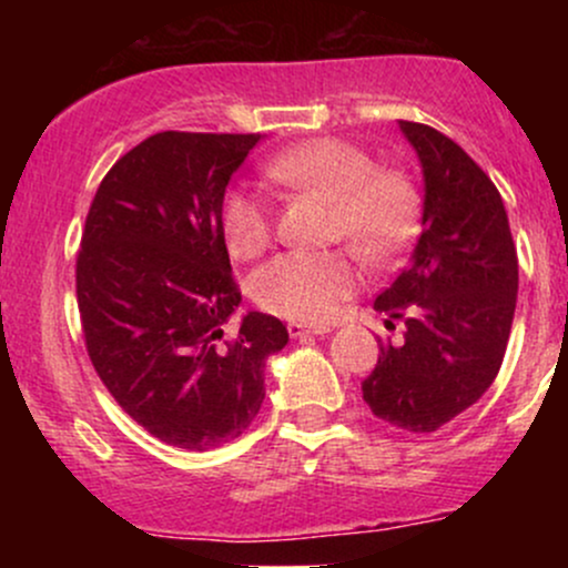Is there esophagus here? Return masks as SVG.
Wrapping results in <instances>:
<instances>
[{
	"mask_svg": "<svg viewBox=\"0 0 568 568\" xmlns=\"http://www.w3.org/2000/svg\"><path fill=\"white\" fill-rule=\"evenodd\" d=\"M288 334H291L293 338L321 336V334H328V328H325V325H302V323H291V325H288Z\"/></svg>",
	"mask_w": 568,
	"mask_h": 568,
	"instance_id": "34e87169",
	"label": "esophagus"
}]
</instances>
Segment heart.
<instances>
[{
    "mask_svg": "<svg viewBox=\"0 0 568 568\" xmlns=\"http://www.w3.org/2000/svg\"><path fill=\"white\" fill-rule=\"evenodd\" d=\"M272 184L331 202L328 240H344L368 264L400 251L419 221V189L403 168L374 165L363 146L323 135L283 149L264 162ZM275 230V211L262 194L232 189L221 202V232L234 258L262 253ZM361 275L347 251H288L258 266L251 296L258 306L296 323L338 317Z\"/></svg>",
    "mask_w": 568,
    "mask_h": 568,
    "instance_id": "heart-1",
    "label": "heart"
}]
</instances>
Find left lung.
Returning a JSON list of instances; mask_svg holds the SVG:
<instances>
[{
  "label": "left lung",
  "instance_id": "obj_1",
  "mask_svg": "<svg viewBox=\"0 0 568 568\" xmlns=\"http://www.w3.org/2000/svg\"><path fill=\"white\" fill-rule=\"evenodd\" d=\"M425 171L414 256L376 310L403 317V344H379L363 400L406 433H435L497 379L518 298V251L499 189L459 143L400 120ZM395 328L393 321H387Z\"/></svg>",
  "mask_w": 568,
  "mask_h": 568
}]
</instances>
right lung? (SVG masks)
<instances>
[{
  "label": "right lung",
  "mask_w": 568,
  "mask_h": 568,
  "mask_svg": "<svg viewBox=\"0 0 568 568\" xmlns=\"http://www.w3.org/2000/svg\"><path fill=\"white\" fill-rule=\"evenodd\" d=\"M262 133L162 130L103 175L77 253V306L98 379L168 446L207 452L251 427L277 317L240 304L221 232L230 179Z\"/></svg>",
  "instance_id": "add662e5"
}]
</instances>
